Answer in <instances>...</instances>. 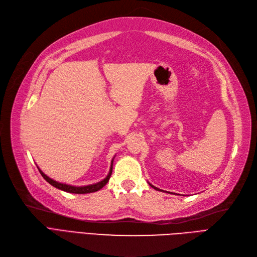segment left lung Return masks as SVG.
Returning <instances> with one entry per match:
<instances>
[{
	"mask_svg": "<svg viewBox=\"0 0 257 257\" xmlns=\"http://www.w3.org/2000/svg\"><path fill=\"white\" fill-rule=\"evenodd\" d=\"M148 184H150V183H148ZM150 186H151V187H153V188H154V189H155V190H157V191H163V190H161V189H159V188H157V187H155V186H153V185H152V184H150ZM163 192H164V191H163Z\"/></svg>",
	"mask_w": 257,
	"mask_h": 257,
	"instance_id": "left-lung-1",
	"label": "left lung"
}]
</instances>
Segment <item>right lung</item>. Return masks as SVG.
I'll list each match as a JSON object with an SVG mask.
<instances>
[{
	"label": "right lung",
	"mask_w": 257,
	"mask_h": 257,
	"mask_svg": "<svg viewBox=\"0 0 257 257\" xmlns=\"http://www.w3.org/2000/svg\"><path fill=\"white\" fill-rule=\"evenodd\" d=\"M113 160L114 158L112 159V162H111V168H110V171H109V174H107L106 177L104 179H102L101 181H99V183H96V184H93V185H87V186H81V187H77V186H71V185H67V184H63V183H59V181H56L52 178H50L49 176H47L46 174L41 171L38 167V170L41 174V176H43L49 184L52 185L53 187L57 188L62 190V191H65V192H69V193H74V194H85V193H92V192H96L98 191V190H100L101 188H103L107 181H109L110 177H111V174H112V170H113Z\"/></svg>",
	"instance_id": "add662e5"
}]
</instances>
